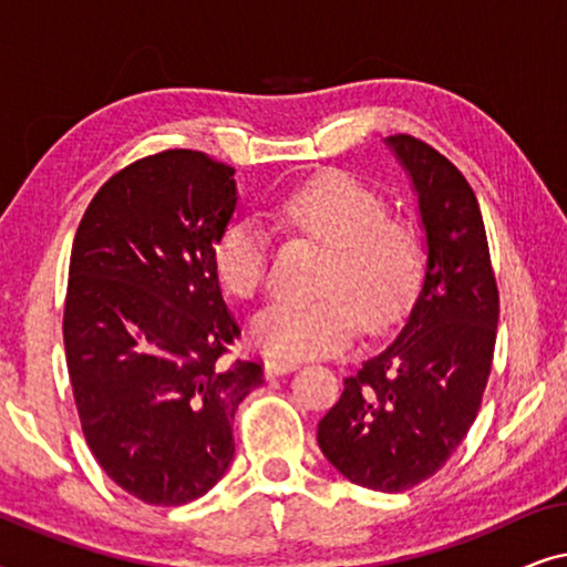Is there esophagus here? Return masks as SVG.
<instances>
[{"label": "esophagus", "mask_w": 567, "mask_h": 567, "mask_svg": "<svg viewBox=\"0 0 567 567\" xmlns=\"http://www.w3.org/2000/svg\"><path fill=\"white\" fill-rule=\"evenodd\" d=\"M293 369H297V361H286V359H268L266 361V377L268 379L289 374V371H293Z\"/></svg>", "instance_id": "obj_1"}]
</instances>
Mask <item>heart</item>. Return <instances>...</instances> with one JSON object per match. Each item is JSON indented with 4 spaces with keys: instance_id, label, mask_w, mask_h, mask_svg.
Masks as SVG:
<instances>
[{
    "instance_id": "obj_1",
    "label": "heart",
    "mask_w": 567,
    "mask_h": 567,
    "mask_svg": "<svg viewBox=\"0 0 567 567\" xmlns=\"http://www.w3.org/2000/svg\"><path fill=\"white\" fill-rule=\"evenodd\" d=\"M268 219L286 239L324 245L315 299H281L262 309L252 336L286 361L336 353L359 328H390L423 281L425 250L417 227L392 214L386 198L359 177L328 169L270 206ZM216 281L229 297L252 299L268 278V237L255 221L227 224L212 247Z\"/></svg>"
}]
</instances>
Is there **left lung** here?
I'll return each mask as SVG.
<instances>
[{
  "label": "left lung",
  "mask_w": 567,
  "mask_h": 567,
  "mask_svg": "<svg viewBox=\"0 0 567 567\" xmlns=\"http://www.w3.org/2000/svg\"><path fill=\"white\" fill-rule=\"evenodd\" d=\"M413 177L429 243L423 289L400 336L346 377L317 425L351 483L402 493L444 467L475 423L498 330V284L467 177L431 144L386 138Z\"/></svg>",
  "instance_id": "left-lung-1"
}]
</instances>
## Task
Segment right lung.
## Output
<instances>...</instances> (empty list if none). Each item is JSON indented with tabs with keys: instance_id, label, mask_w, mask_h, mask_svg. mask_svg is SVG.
I'll use <instances>...</instances> for the list:
<instances>
[{
	"instance_id": "obj_1",
	"label": "right lung",
	"mask_w": 567,
	"mask_h": 567,
	"mask_svg": "<svg viewBox=\"0 0 567 567\" xmlns=\"http://www.w3.org/2000/svg\"><path fill=\"white\" fill-rule=\"evenodd\" d=\"M235 206V167L167 150L118 169L74 235L64 348L76 413L105 475L150 506L212 491L235 456V410L262 384L258 361H227L239 328L212 266Z\"/></svg>"
}]
</instances>
